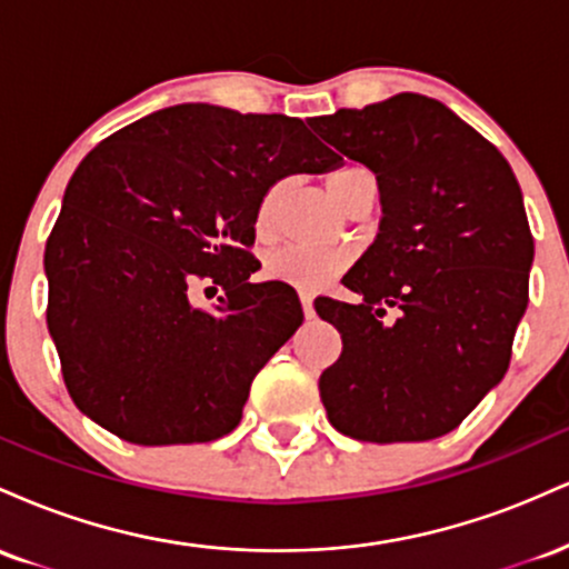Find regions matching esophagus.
<instances>
[{"instance_id": "1", "label": "esophagus", "mask_w": 569, "mask_h": 569, "mask_svg": "<svg viewBox=\"0 0 569 569\" xmlns=\"http://www.w3.org/2000/svg\"><path fill=\"white\" fill-rule=\"evenodd\" d=\"M299 302H302L305 318H312V293L310 291H299Z\"/></svg>"}]
</instances>
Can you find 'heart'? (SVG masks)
Masks as SVG:
<instances>
[{"mask_svg":"<svg viewBox=\"0 0 569 569\" xmlns=\"http://www.w3.org/2000/svg\"><path fill=\"white\" fill-rule=\"evenodd\" d=\"M369 176L367 168L361 166H342L337 171L326 176V189L342 206L345 198L350 194V189L358 181ZM278 194L280 187H270L264 192V198L259 200L257 208V232L267 234L276 224V211H278ZM348 253L339 251V248H312V246H283L278 251H272L264 259V272L276 280H286L293 286H321L326 280H331L337 272H342L348 267Z\"/></svg>","mask_w":569,"mask_h":569,"instance_id":"1","label":"heart"}]
</instances>
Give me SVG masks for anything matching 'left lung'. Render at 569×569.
Returning <instances> with one entry per match:
<instances>
[{"label": "left lung", "instance_id": "left-lung-1", "mask_svg": "<svg viewBox=\"0 0 569 569\" xmlns=\"http://www.w3.org/2000/svg\"><path fill=\"white\" fill-rule=\"evenodd\" d=\"M310 128L377 176L382 221L342 283L318 297L342 352L321 401L358 441L449 433L502 380L530 302L535 243L519 181L498 149L441 101L398 93Z\"/></svg>", "mask_w": 569, "mask_h": 569}]
</instances>
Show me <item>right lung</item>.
<instances>
[{"instance_id":"add662e5","label":"right lung","mask_w":569,"mask_h":569,"mask_svg":"<svg viewBox=\"0 0 569 569\" xmlns=\"http://www.w3.org/2000/svg\"><path fill=\"white\" fill-rule=\"evenodd\" d=\"M339 154L302 120L179 103L80 162L48 246V329L82 415L141 447L238 428L253 377L302 323L289 283H251L259 200ZM211 277L213 311L188 302Z\"/></svg>"}]
</instances>
